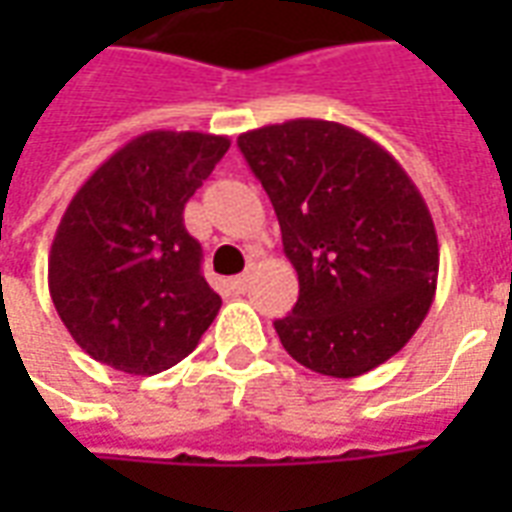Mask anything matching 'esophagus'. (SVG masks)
Wrapping results in <instances>:
<instances>
[{
    "mask_svg": "<svg viewBox=\"0 0 512 512\" xmlns=\"http://www.w3.org/2000/svg\"><path fill=\"white\" fill-rule=\"evenodd\" d=\"M249 282H252V271H246L241 277L227 279V288L233 290V293H246V290H249Z\"/></svg>",
    "mask_w": 512,
    "mask_h": 512,
    "instance_id": "34e87169",
    "label": "esophagus"
}]
</instances>
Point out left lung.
<instances>
[{"instance_id": "1", "label": "left lung", "mask_w": 512, "mask_h": 512, "mask_svg": "<svg viewBox=\"0 0 512 512\" xmlns=\"http://www.w3.org/2000/svg\"><path fill=\"white\" fill-rule=\"evenodd\" d=\"M238 147L299 274L279 343L332 378L384 365L425 321L439 277L436 227L406 169L370 136L310 117L246 131Z\"/></svg>"}]
</instances>
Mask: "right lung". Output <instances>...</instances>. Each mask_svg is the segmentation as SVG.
<instances>
[{"label":"right lung","mask_w":512,"mask_h":512,"mask_svg":"<svg viewBox=\"0 0 512 512\" xmlns=\"http://www.w3.org/2000/svg\"><path fill=\"white\" fill-rule=\"evenodd\" d=\"M227 147V136L147 131L73 194L49 252V293L95 362L156 376L213 323L222 299L202 277L183 208Z\"/></svg>","instance_id":"right-lung-1"}]
</instances>
